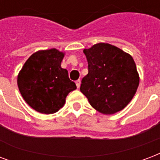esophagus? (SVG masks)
<instances>
[{"instance_id": "1", "label": "esophagus", "mask_w": 160, "mask_h": 160, "mask_svg": "<svg viewBox=\"0 0 160 160\" xmlns=\"http://www.w3.org/2000/svg\"><path fill=\"white\" fill-rule=\"evenodd\" d=\"M80 80H78L76 82H75V84H76V86H77V88H80Z\"/></svg>"}]
</instances>
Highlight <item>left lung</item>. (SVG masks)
I'll list each match as a JSON object with an SVG mask.
<instances>
[{"mask_svg": "<svg viewBox=\"0 0 160 160\" xmlns=\"http://www.w3.org/2000/svg\"><path fill=\"white\" fill-rule=\"evenodd\" d=\"M88 75L81 80L80 91L99 112H120L133 98L139 85L136 64L129 53L114 45L99 42L83 50Z\"/></svg>", "mask_w": 160, "mask_h": 160, "instance_id": "8db88e82", "label": "left lung"}]
</instances>
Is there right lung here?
<instances>
[{
  "label": "right lung",
  "instance_id": "1",
  "mask_svg": "<svg viewBox=\"0 0 160 160\" xmlns=\"http://www.w3.org/2000/svg\"><path fill=\"white\" fill-rule=\"evenodd\" d=\"M64 52L51 48L32 53L18 75V85L24 101L37 112L53 114L64 107L76 85L61 67Z\"/></svg>",
  "mask_w": 160,
  "mask_h": 160
}]
</instances>
